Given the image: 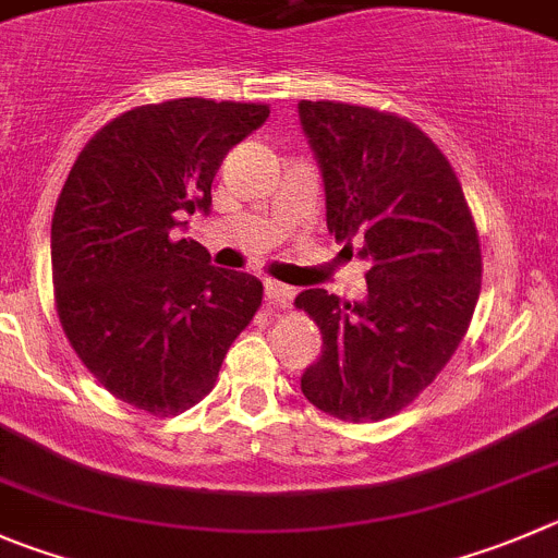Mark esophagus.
<instances>
[{
    "label": "esophagus",
    "mask_w": 558,
    "mask_h": 558,
    "mask_svg": "<svg viewBox=\"0 0 558 558\" xmlns=\"http://www.w3.org/2000/svg\"><path fill=\"white\" fill-rule=\"evenodd\" d=\"M267 300L275 308H289L291 300H294V289L286 283H278V280H267Z\"/></svg>",
    "instance_id": "obj_1"
}]
</instances>
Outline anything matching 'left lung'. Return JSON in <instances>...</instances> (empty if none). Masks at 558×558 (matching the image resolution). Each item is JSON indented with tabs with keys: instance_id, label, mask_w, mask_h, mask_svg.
<instances>
[{
	"instance_id": "left-lung-1",
	"label": "left lung",
	"mask_w": 558,
	"mask_h": 558,
	"mask_svg": "<svg viewBox=\"0 0 558 558\" xmlns=\"http://www.w3.org/2000/svg\"><path fill=\"white\" fill-rule=\"evenodd\" d=\"M322 168L327 228L361 242L368 294L308 289L294 305L319 325L322 357L303 393L332 418L383 421L408 408L465 338L482 291L476 222L449 159L408 118L341 101H300Z\"/></svg>"
}]
</instances>
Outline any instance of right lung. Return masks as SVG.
<instances>
[{
	"label": "right lung",
	"mask_w": 558,
	"mask_h": 558,
	"mask_svg": "<svg viewBox=\"0 0 558 558\" xmlns=\"http://www.w3.org/2000/svg\"><path fill=\"white\" fill-rule=\"evenodd\" d=\"M267 118V104H145L76 156L51 220L54 303L74 352L114 399L150 415L192 408L253 322L262 280L211 267L175 228L208 211L220 161Z\"/></svg>",
	"instance_id": "right-lung-1"
}]
</instances>
